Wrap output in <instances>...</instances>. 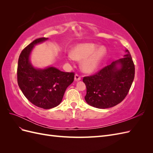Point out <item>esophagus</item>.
I'll list each match as a JSON object with an SVG mask.
<instances>
[{
  "label": "esophagus",
  "instance_id": "1",
  "mask_svg": "<svg viewBox=\"0 0 153 153\" xmlns=\"http://www.w3.org/2000/svg\"><path fill=\"white\" fill-rule=\"evenodd\" d=\"M81 80V76L78 75V74H75V81H79Z\"/></svg>",
  "mask_w": 153,
  "mask_h": 153
}]
</instances>
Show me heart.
Wrapping results in <instances>:
<instances>
[{"instance_id": "b5f03b06", "label": "heart", "mask_w": 153, "mask_h": 153, "mask_svg": "<svg viewBox=\"0 0 153 153\" xmlns=\"http://www.w3.org/2000/svg\"><path fill=\"white\" fill-rule=\"evenodd\" d=\"M98 47V45L92 43L78 44L72 49L71 53L68 55L67 59L70 62L74 59L82 60V70L86 73H91L99 67L107 52V50L103 46Z\"/></svg>"}]
</instances>
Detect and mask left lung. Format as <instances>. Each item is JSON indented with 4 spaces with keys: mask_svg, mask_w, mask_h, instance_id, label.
I'll return each instance as SVG.
<instances>
[{
    "mask_svg": "<svg viewBox=\"0 0 153 153\" xmlns=\"http://www.w3.org/2000/svg\"><path fill=\"white\" fill-rule=\"evenodd\" d=\"M123 58L112 62L98 73L84 76L86 102L98 108L117 105L125 98L135 77V65L128 50Z\"/></svg>",
    "mask_w": 153,
    "mask_h": 153,
    "instance_id": "8db88e82",
    "label": "left lung"
}]
</instances>
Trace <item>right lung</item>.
Wrapping results in <instances>:
<instances>
[{
    "instance_id": "1",
    "label": "right lung",
    "mask_w": 153,
    "mask_h": 153,
    "mask_svg": "<svg viewBox=\"0 0 153 153\" xmlns=\"http://www.w3.org/2000/svg\"><path fill=\"white\" fill-rule=\"evenodd\" d=\"M40 38L32 41L22 51L17 68L18 84L30 102L44 109L58 106L67 87L74 80L75 73L63 72L54 67L36 69L29 57L34 45L47 40Z\"/></svg>"
}]
</instances>
